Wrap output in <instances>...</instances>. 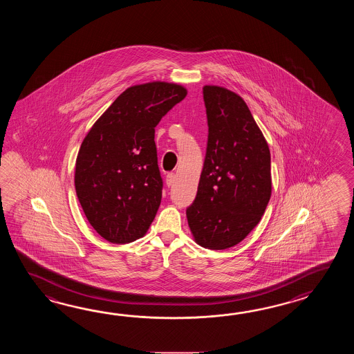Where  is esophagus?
<instances>
[{"mask_svg":"<svg viewBox=\"0 0 354 354\" xmlns=\"http://www.w3.org/2000/svg\"><path fill=\"white\" fill-rule=\"evenodd\" d=\"M174 180H176V174H168L166 177V183L168 187H171V186H174Z\"/></svg>","mask_w":354,"mask_h":354,"instance_id":"obj_1","label":"esophagus"}]
</instances>
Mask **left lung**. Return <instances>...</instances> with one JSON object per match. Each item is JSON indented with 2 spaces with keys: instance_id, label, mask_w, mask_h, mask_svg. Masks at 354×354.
I'll use <instances>...</instances> for the list:
<instances>
[{
  "instance_id": "1",
  "label": "left lung",
  "mask_w": 354,
  "mask_h": 354,
  "mask_svg": "<svg viewBox=\"0 0 354 354\" xmlns=\"http://www.w3.org/2000/svg\"><path fill=\"white\" fill-rule=\"evenodd\" d=\"M209 139L195 201L186 211L194 241L223 250L261 221L271 198V151L245 101L221 86H203Z\"/></svg>"
}]
</instances>
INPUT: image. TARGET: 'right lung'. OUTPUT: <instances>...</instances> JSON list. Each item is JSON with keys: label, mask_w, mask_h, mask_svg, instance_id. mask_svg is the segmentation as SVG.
I'll list each match as a JSON object with an SVG mask.
<instances>
[{"label": "right lung", "mask_w": 354, "mask_h": 354, "mask_svg": "<svg viewBox=\"0 0 354 354\" xmlns=\"http://www.w3.org/2000/svg\"><path fill=\"white\" fill-rule=\"evenodd\" d=\"M186 95L178 83L131 86L84 136L75 159V194L91 226L106 241L139 239L156 218L163 182L154 131Z\"/></svg>", "instance_id": "obj_1"}]
</instances>
